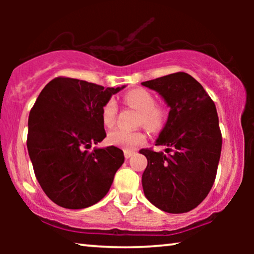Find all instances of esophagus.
I'll return each mask as SVG.
<instances>
[{"label": "esophagus", "mask_w": 254, "mask_h": 254, "mask_svg": "<svg viewBox=\"0 0 254 254\" xmlns=\"http://www.w3.org/2000/svg\"><path fill=\"white\" fill-rule=\"evenodd\" d=\"M135 154L134 151H125V157L126 158H130L131 156H133Z\"/></svg>", "instance_id": "1"}]
</instances>
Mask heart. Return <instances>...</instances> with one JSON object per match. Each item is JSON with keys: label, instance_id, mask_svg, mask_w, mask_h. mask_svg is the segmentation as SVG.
I'll return each mask as SVG.
<instances>
[{"label": "heart", "instance_id": "1", "mask_svg": "<svg viewBox=\"0 0 254 254\" xmlns=\"http://www.w3.org/2000/svg\"><path fill=\"white\" fill-rule=\"evenodd\" d=\"M124 102L138 113V124L151 131H158L165 126L168 119V109L164 105L156 104L154 93L147 89H133L124 96ZM118 105L114 99H109L102 109V120L106 127H112L116 123ZM107 142L126 151L134 150L145 142V135L140 130L128 131L113 129L107 134Z\"/></svg>", "mask_w": 254, "mask_h": 254}]
</instances>
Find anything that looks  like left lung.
I'll use <instances>...</instances> for the list:
<instances>
[{"mask_svg": "<svg viewBox=\"0 0 254 254\" xmlns=\"http://www.w3.org/2000/svg\"><path fill=\"white\" fill-rule=\"evenodd\" d=\"M142 85L155 90L170 107L156 145L166 154L141 149L148 159L142 175L147 199L163 211L194 209L213 187L222 149L215 104L202 85L186 72H175Z\"/></svg>", "mask_w": 254, "mask_h": 254, "instance_id": "obj_1", "label": "left lung"}]
</instances>
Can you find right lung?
Here are the masks:
<instances>
[{
	"mask_svg": "<svg viewBox=\"0 0 254 254\" xmlns=\"http://www.w3.org/2000/svg\"><path fill=\"white\" fill-rule=\"evenodd\" d=\"M125 88L57 77L43 89L29 116L27 150L45 194L68 209L103 199L125 161L124 151L92 144L106 137L102 109Z\"/></svg>",
	"mask_w": 254,
	"mask_h": 254,
	"instance_id": "obj_1",
	"label": "right lung"
}]
</instances>
